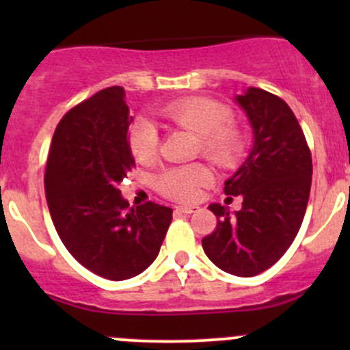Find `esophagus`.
Masks as SVG:
<instances>
[{
    "instance_id": "34e87169",
    "label": "esophagus",
    "mask_w": 350,
    "mask_h": 350,
    "mask_svg": "<svg viewBox=\"0 0 350 350\" xmlns=\"http://www.w3.org/2000/svg\"><path fill=\"white\" fill-rule=\"evenodd\" d=\"M176 211L178 213H185V215H191L196 211V206H176Z\"/></svg>"
}]
</instances>
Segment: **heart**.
I'll return each mask as SVG.
<instances>
[{
  "mask_svg": "<svg viewBox=\"0 0 350 350\" xmlns=\"http://www.w3.org/2000/svg\"><path fill=\"white\" fill-rule=\"evenodd\" d=\"M159 115L176 126L196 133L200 152L220 167H232L241 161L245 149L242 126L230 118V109L206 96H186L171 101L159 109ZM157 130L147 120L130 126L129 147L135 161L147 164L157 154ZM210 169L203 164L167 167L154 179L155 189L176 201H195L201 189L211 183Z\"/></svg>",
  "mask_w": 350,
  "mask_h": 350,
  "instance_id": "b5f03b06",
  "label": "heart"
}]
</instances>
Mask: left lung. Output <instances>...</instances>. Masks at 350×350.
Instances as JSON below:
<instances>
[{"instance_id":"obj_1","label":"left lung","mask_w":350,"mask_h":350,"mask_svg":"<svg viewBox=\"0 0 350 350\" xmlns=\"http://www.w3.org/2000/svg\"><path fill=\"white\" fill-rule=\"evenodd\" d=\"M235 100L252 125L254 147L224 191L242 196V210L230 217L225 206L210 204L217 228L201 243L221 271L250 278L276 264L295 241L313 167L305 133L284 100L259 88Z\"/></svg>"}]
</instances>
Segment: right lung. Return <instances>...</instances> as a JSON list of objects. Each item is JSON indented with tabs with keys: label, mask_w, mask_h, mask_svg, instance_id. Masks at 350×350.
Returning a JSON list of instances; mask_svg holds the SVG:
<instances>
[{
	"label": "right lung",
	"mask_w": 350,
	"mask_h": 350,
	"mask_svg": "<svg viewBox=\"0 0 350 350\" xmlns=\"http://www.w3.org/2000/svg\"><path fill=\"white\" fill-rule=\"evenodd\" d=\"M122 86L98 91L62 116L45 167V196L59 237L91 273L123 281L146 271L161 250L172 210L129 208L120 183L135 165L132 116Z\"/></svg>",
	"instance_id": "add662e5"
}]
</instances>
